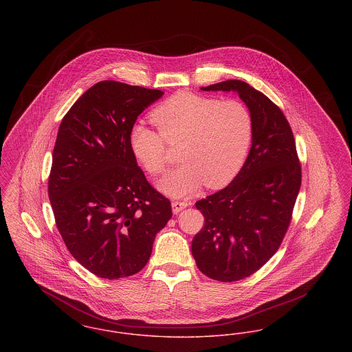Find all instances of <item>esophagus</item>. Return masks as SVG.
I'll return each instance as SVG.
<instances>
[{
    "instance_id": "34e87169",
    "label": "esophagus",
    "mask_w": 352,
    "mask_h": 352,
    "mask_svg": "<svg viewBox=\"0 0 352 352\" xmlns=\"http://www.w3.org/2000/svg\"><path fill=\"white\" fill-rule=\"evenodd\" d=\"M188 206H190L189 201H172V211L173 213H179L186 210Z\"/></svg>"
}]
</instances>
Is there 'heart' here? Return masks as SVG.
<instances>
[{"instance_id":"obj_1","label":"heart","mask_w":352,"mask_h":352,"mask_svg":"<svg viewBox=\"0 0 352 352\" xmlns=\"http://www.w3.org/2000/svg\"><path fill=\"white\" fill-rule=\"evenodd\" d=\"M152 121L159 131L135 125L129 144L136 159L155 176L168 166V144H182L184 164L160 182V188L173 197L190 195L203 183L208 188L231 183L254 136V118L244 102L189 92L165 100L152 112Z\"/></svg>"}]
</instances>
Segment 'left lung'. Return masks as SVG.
Masks as SVG:
<instances>
[{"mask_svg":"<svg viewBox=\"0 0 352 352\" xmlns=\"http://www.w3.org/2000/svg\"><path fill=\"white\" fill-rule=\"evenodd\" d=\"M201 91H234L254 118L252 146L234 180L196 203L204 227L192 240L197 268L213 280L251 276L279 250L302 184L289 122L265 94L240 80Z\"/></svg>","mask_w":352,"mask_h":352,"instance_id":"obj_1","label":"left lung"}]
</instances>
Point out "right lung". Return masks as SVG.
<instances>
[{
  "instance_id": "right-lung-1",
  "label": "right lung",
  "mask_w": 352,
  "mask_h": 352,
  "mask_svg": "<svg viewBox=\"0 0 352 352\" xmlns=\"http://www.w3.org/2000/svg\"><path fill=\"white\" fill-rule=\"evenodd\" d=\"M162 96L100 81L60 124L47 182L50 206L72 256L98 278L141 271L172 217L170 201L148 183L129 144L139 115Z\"/></svg>"
}]
</instances>
